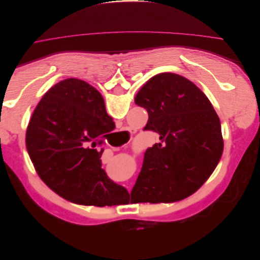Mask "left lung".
Wrapping results in <instances>:
<instances>
[{
	"instance_id": "left-lung-1",
	"label": "left lung",
	"mask_w": 260,
	"mask_h": 260,
	"mask_svg": "<svg viewBox=\"0 0 260 260\" xmlns=\"http://www.w3.org/2000/svg\"><path fill=\"white\" fill-rule=\"evenodd\" d=\"M145 108L144 130L159 135L148 147L131 203H171L192 195L215 170L223 149L220 119L207 96L176 74L152 77L135 99Z\"/></svg>"
}]
</instances>
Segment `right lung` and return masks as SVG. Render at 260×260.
<instances>
[{
	"label": "right lung",
	"mask_w": 260,
	"mask_h": 260,
	"mask_svg": "<svg viewBox=\"0 0 260 260\" xmlns=\"http://www.w3.org/2000/svg\"><path fill=\"white\" fill-rule=\"evenodd\" d=\"M114 128L101 93L69 78L39 102L27 128V151L39 177L61 198L80 205H119L129 193L102 169L104 149L98 148Z\"/></svg>",
	"instance_id": "right-lung-1"
}]
</instances>
